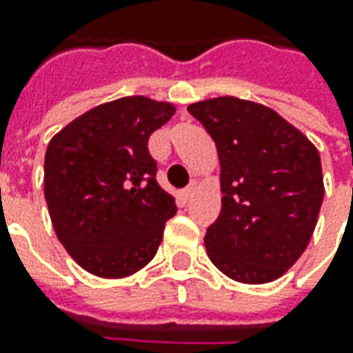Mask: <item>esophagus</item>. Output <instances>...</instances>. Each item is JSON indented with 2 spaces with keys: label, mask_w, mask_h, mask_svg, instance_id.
Listing matches in <instances>:
<instances>
[{
  "label": "esophagus",
  "mask_w": 353,
  "mask_h": 353,
  "mask_svg": "<svg viewBox=\"0 0 353 353\" xmlns=\"http://www.w3.org/2000/svg\"><path fill=\"white\" fill-rule=\"evenodd\" d=\"M196 190H198V183H192L190 186H186V188H184L183 192H181V196H183L184 200H190V198L196 194Z\"/></svg>",
  "instance_id": "1"
}]
</instances>
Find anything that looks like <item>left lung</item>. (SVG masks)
<instances>
[{"label": "left lung", "instance_id": "obj_1", "mask_svg": "<svg viewBox=\"0 0 353 353\" xmlns=\"http://www.w3.org/2000/svg\"><path fill=\"white\" fill-rule=\"evenodd\" d=\"M216 143L222 210L206 230L210 261L239 283L279 279L306 250L324 181L316 147L261 103L232 96L188 105Z\"/></svg>", "mask_w": 353, "mask_h": 353}]
</instances>
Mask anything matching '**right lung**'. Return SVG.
<instances>
[{"mask_svg": "<svg viewBox=\"0 0 353 353\" xmlns=\"http://www.w3.org/2000/svg\"><path fill=\"white\" fill-rule=\"evenodd\" d=\"M172 114V103L128 96L92 108L48 143L45 200L52 228L70 257L96 277L143 269L176 212L147 149L151 133Z\"/></svg>", "mask_w": 353, "mask_h": 353, "instance_id": "right-lung-1", "label": "right lung"}]
</instances>
